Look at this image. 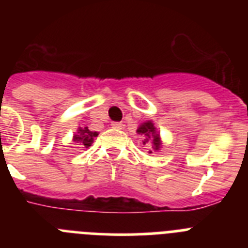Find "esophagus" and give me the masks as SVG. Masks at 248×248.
<instances>
[{"instance_id": "1", "label": "esophagus", "mask_w": 248, "mask_h": 248, "mask_svg": "<svg viewBox=\"0 0 248 248\" xmlns=\"http://www.w3.org/2000/svg\"><path fill=\"white\" fill-rule=\"evenodd\" d=\"M111 126H113L114 129H122L123 126H124V124L123 123H111Z\"/></svg>"}]
</instances>
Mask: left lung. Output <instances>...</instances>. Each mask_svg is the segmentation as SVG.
<instances>
[{
	"label": "left lung",
	"instance_id": "obj_1",
	"mask_svg": "<svg viewBox=\"0 0 248 248\" xmlns=\"http://www.w3.org/2000/svg\"><path fill=\"white\" fill-rule=\"evenodd\" d=\"M137 133L139 135L144 138L143 144H151V148L154 151H159L163 146V141H161V138H160V133L156 129L155 124L153 123V120H146V122L141 123L137 129ZM149 153H153V151H149Z\"/></svg>",
	"mask_w": 248,
	"mask_h": 248
}]
</instances>
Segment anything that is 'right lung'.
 Returning <instances> with one entry per match:
<instances>
[{
	"label": "right lung",
	"instance_id": "1",
	"mask_svg": "<svg viewBox=\"0 0 248 248\" xmlns=\"http://www.w3.org/2000/svg\"><path fill=\"white\" fill-rule=\"evenodd\" d=\"M95 137H98L97 131L89 130L88 126H78L77 133L73 135V141L84 145L85 148H89L93 144Z\"/></svg>",
	"mask_w": 248,
	"mask_h": 248
}]
</instances>
